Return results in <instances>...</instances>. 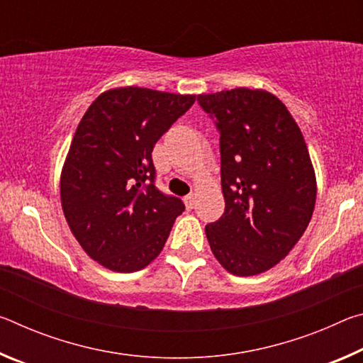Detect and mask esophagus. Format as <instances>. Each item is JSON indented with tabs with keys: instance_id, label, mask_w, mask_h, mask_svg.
Wrapping results in <instances>:
<instances>
[{
	"instance_id": "esophagus-1",
	"label": "esophagus",
	"mask_w": 363,
	"mask_h": 363,
	"mask_svg": "<svg viewBox=\"0 0 363 363\" xmlns=\"http://www.w3.org/2000/svg\"><path fill=\"white\" fill-rule=\"evenodd\" d=\"M184 203H186V208L187 210H192V208L195 206V195L190 194V195H186L184 196Z\"/></svg>"
}]
</instances>
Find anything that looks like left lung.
<instances>
[{"instance_id": "8db88e82", "label": "left lung", "mask_w": 363, "mask_h": 363, "mask_svg": "<svg viewBox=\"0 0 363 363\" xmlns=\"http://www.w3.org/2000/svg\"><path fill=\"white\" fill-rule=\"evenodd\" d=\"M220 133L224 214L205 227L227 272L250 277L290 253L311 223L317 181L298 123L264 89L200 94Z\"/></svg>"}]
</instances>
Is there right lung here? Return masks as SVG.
I'll return each instance as SVG.
<instances>
[{
  "label": "right lung",
  "instance_id": "right-lung-1",
  "mask_svg": "<svg viewBox=\"0 0 363 363\" xmlns=\"http://www.w3.org/2000/svg\"><path fill=\"white\" fill-rule=\"evenodd\" d=\"M195 94L125 86L86 110L60 173V203L86 255L136 272L162 253L184 203L155 187L152 150Z\"/></svg>",
  "mask_w": 363,
  "mask_h": 363
}]
</instances>
